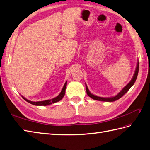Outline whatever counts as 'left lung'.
Masks as SVG:
<instances>
[{"instance_id":"obj_1","label":"left lung","mask_w":150,"mask_h":150,"mask_svg":"<svg viewBox=\"0 0 150 150\" xmlns=\"http://www.w3.org/2000/svg\"><path fill=\"white\" fill-rule=\"evenodd\" d=\"M138 71H139V61H137V67H136V70H135V73H134L132 80H130L127 85H126V86H125L124 88H123L120 93H119L117 95L115 96L110 97V98H103V97H99V96H95V95L91 93V92L89 91V89H88V87L86 83L87 94L90 98L94 99V100H98V101H106V102H113L115 101H117L118 99L122 98L123 96H124L127 93V92L130 89V88L134 85V83H135L136 80L137 79V76L138 75Z\"/></svg>"}]
</instances>
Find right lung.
Segmentation results:
<instances>
[{"mask_svg":"<svg viewBox=\"0 0 150 150\" xmlns=\"http://www.w3.org/2000/svg\"><path fill=\"white\" fill-rule=\"evenodd\" d=\"M66 86H67V82H65L64 85L63 87L62 90H61V92L60 93V94L57 96V97L52 98L51 99H47V100H45V101H37V102H34V101H31L30 100H28L27 99H26L25 98H24L23 96H21L22 98H23L25 101H26L27 102H28L29 103L35 106H47V105H51L52 103H55L56 102H58L61 99H63V98L64 97V94H65V90H66Z\"/></svg>","mask_w":150,"mask_h":150,"instance_id":"obj_1","label":"right lung"}]
</instances>
